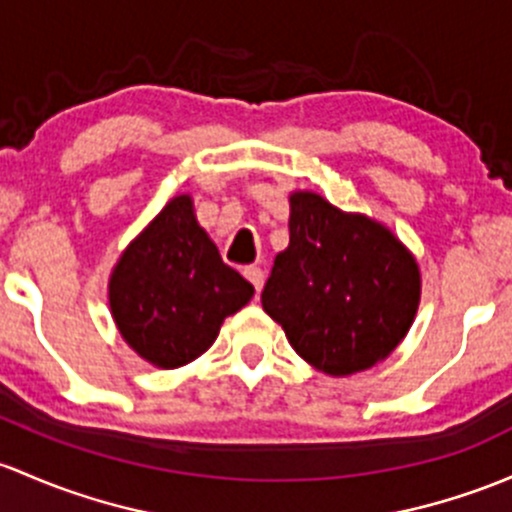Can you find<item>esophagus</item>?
I'll return each instance as SVG.
<instances>
[{"label":"esophagus","instance_id":"1","mask_svg":"<svg viewBox=\"0 0 512 512\" xmlns=\"http://www.w3.org/2000/svg\"><path fill=\"white\" fill-rule=\"evenodd\" d=\"M245 277L250 279V282H252V287H255V292L260 294L262 284H265V272H262L260 267H247V270H245Z\"/></svg>","mask_w":512,"mask_h":512}]
</instances>
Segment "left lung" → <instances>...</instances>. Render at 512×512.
I'll return each mask as SVG.
<instances>
[{
	"mask_svg": "<svg viewBox=\"0 0 512 512\" xmlns=\"http://www.w3.org/2000/svg\"><path fill=\"white\" fill-rule=\"evenodd\" d=\"M289 247L274 257L262 309L306 363L328 375L373 368L405 338L419 270L400 240L365 215L292 193Z\"/></svg>",
	"mask_w": 512,
	"mask_h": 512,
	"instance_id": "obj_1",
	"label": "left lung"
}]
</instances>
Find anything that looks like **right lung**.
Segmentation results:
<instances>
[{"instance_id":"add662e5","label":"right lung","mask_w":512,"mask_h":512,"mask_svg":"<svg viewBox=\"0 0 512 512\" xmlns=\"http://www.w3.org/2000/svg\"><path fill=\"white\" fill-rule=\"evenodd\" d=\"M255 287L228 267L188 196H176L127 247L110 277V309L122 338L159 368L206 353L225 316Z\"/></svg>"}]
</instances>
